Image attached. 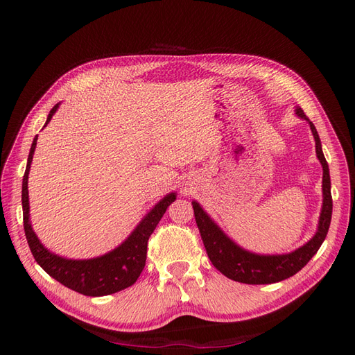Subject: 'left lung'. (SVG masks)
<instances>
[{
    "label": "left lung",
    "instance_id": "left-lung-1",
    "mask_svg": "<svg viewBox=\"0 0 355 355\" xmlns=\"http://www.w3.org/2000/svg\"><path fill=\"white\" fill-rule=\"evenodd\" d=\"M295 114L309 124L315 141V154L321 167H323V185H321V189H323V206H321L317 231L313 235V239L290 253L261 254L249 252L231 240L220 230L219 225L209 216V213L202 209L198 201H192L197 227L200 230L204 247H206L207 256L216 270L234 282L245 284H272L283 282L302 270L311 261V257L318 252L327 235L333 209L329 164L324 158L323 149H321V141L315 125L308 120V116L299 106H295Z\"/></svg>",
    "mask_w": 355,
    "mask_h": 355
}]
</instances>
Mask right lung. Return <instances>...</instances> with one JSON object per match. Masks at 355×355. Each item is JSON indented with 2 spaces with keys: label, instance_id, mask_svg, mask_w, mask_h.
Masks as SVG:
<instances>
[{
  "label": "right lung",
  "instance_id": "right-lung-1",
  "mask_svg": "<svg viewBox=\"0 0 355 355\" xmlns=\"http://www.w3.org/2000/svg\"><path fill=\"white\" fill-rule=\"evenodd\" d=\"M59 105L53 106L47 115L44 127L50 123L53 115L59 110ZM38 135L34 137L28 155L26 170L22 182V209H24V228L32 256L37 263L50 277L63 286L75 290L85 296H106L120 292L132 284L141 275L145 261L148 240L151 237L158 222L163 218L167 207L176 200V192H168L155 206L149 210L144 219L136 225L132 234L115 249L92 259H68L50 252L37 237L32 230L29 216V196H28V176L32 164V158L37 148Z\"/></svg>",
  "mask_w": 355,
  "mask_h": 355
}]
</instances>
